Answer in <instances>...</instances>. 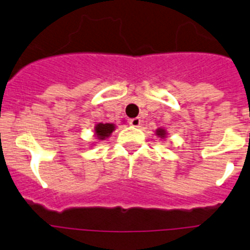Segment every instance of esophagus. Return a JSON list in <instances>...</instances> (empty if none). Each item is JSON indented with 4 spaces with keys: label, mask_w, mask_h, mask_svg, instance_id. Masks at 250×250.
<instances>
[{
    "label": "esophagus",
    "mask_w": 250,
    "mask_h": 250,
    "mask_svg": "<svg viewBox=\"0 0 250 250\" xmlns=\"http://www.w3.org/2000/svg\"><path fill=\"white\" fill-rule=\"evenodd\" d=\"M129 124L131 125V126L134 127H139L140 126V124H141V120L139 118H134V119H130Z\"/></svg>",
    "instance_id": "1"
}]
</instances>
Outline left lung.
<instances>
[{
  "mask_svg": "<svg viewBox=\"0 0 250 250\" xmlns=\"http://www.w3.org/2000/svg\"><path fill=\"white\" fill-rule=\"evenodd\" d=\"M156 135L160 136V138H165V135H167V134H165V130L158 129L156 130Z\"/></svg>",
  "mask_w": 250,
  "mask_h": 250,
  "instance_id": "obj_1",
  "label": "left lung"
}]
</instances>
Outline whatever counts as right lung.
I'll return each instance as SVG.
<instances>
[{
	"instance_id": "obj_1",
	"label": "right lung",
	"mask_w": 250,
	"mask_h": 250,
	"mask_svg": "<svg viewBox=\"0 0 250 250\" xmlns=\"http://www.w3.org/2000/svg\"><path fill=\"white\" fill-rule=\"evenodd\" d=\"M115 126L114 124H98L96 126H95V134L98 136L100 140H104V139L109 138L110 134L114 131Z\"/></svg>"
}]
</instances>
